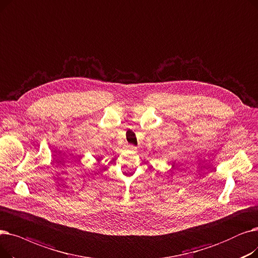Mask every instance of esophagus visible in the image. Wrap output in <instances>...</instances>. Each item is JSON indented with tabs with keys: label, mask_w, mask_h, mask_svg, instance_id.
Masks as SVG:
<instances>
[{
	"label": "esophagus",
	"mask_w": 258,
	"mask_h": 258,
	"mask_svg": "<svg viewBox=\"0 0 258 258\" xmlns=\"http://www.w3.org/2000/svg\"><path fill=\"white\" fill-rule=\"evenodd\" d=\"M127 147H128L129 149H132V150H136V149H137V147H136V146H133V145H131V144H129Z\"/></svg>",
	"instance_id": "esophagus-1"
}]
</instances>
